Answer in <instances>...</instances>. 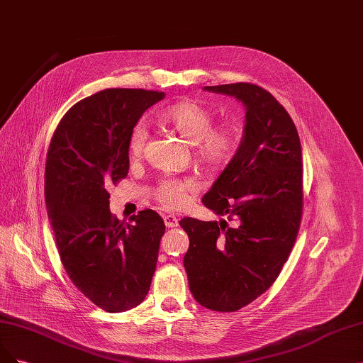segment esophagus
Segmentation results:
<instances>
[{"label":"esophagus","mask_w":363,"mask_h":363,"mask_svg":"<svg viewBox=\"0 0 363 363\" xmlns=\"http://www.w3.org/2000/svg\"><path fill=\"white\" fill-rule=\"evenodd\" d=\"M164 222H165V225H167L168 228H176L177 225H179V219L174 216V215H167L164 218Z\"/></svg>","instance_id":"1"}]
</instances>
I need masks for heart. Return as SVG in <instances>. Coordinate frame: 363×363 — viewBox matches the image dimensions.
Returning a JSON list of instances; mask_svg holds the SVG:
<instances>
[{
	"mask_svg": "<svg viewBox=\"0 0 363 363\" xmlns=\"http://www.w3.org/2000/svg\"><path fill=\"white\" fill-rule=\"evenodd\" d=\"M160 118L179 132L182 138L195 145V155L204 164L220 165L230 159L235 145L234 132L230 128H213L215 117L206 106L196 102H180L167 108ZM147 136L145 124H135L129 136L130 155L143 153ZM195 191L196 183L191 179H167L160 183L159 199L167 208H182Z\"/></svg>",
	"mask_w": 363,
	"mask_h": 363,
	"instance_id": "1",
	"label": "heart"
}]
</instances>
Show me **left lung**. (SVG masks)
Segmentation results:
<instances>
[{
	"instance_id": "obj_1",
	"label": "left lung",
	"mask_w": 363,
	"mask_h": 363,
	"mask_svg": "<svg viewBox=\"0 0 363 363\" xmlns=\"http://www.w3.org/2000/svg\"><path fill=\"white\" fill-rule=\"evenodd\" d=\"M243 104L245 129L235 155L203 204L234 220L183 218L189 235L183 264L195 301L234 312L270 289L301 227L302 147L291 117L269 91L247 82L204 86Z\"/></svg>"
}]
</instances>
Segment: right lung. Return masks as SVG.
Segmentation results:
<instances>
[{"label": "right lung", "instance_id": "obj_1", "mask_svg": "<svg viewBox=\"0 0 363 363\" xmlns=\"http://www.w3.org/2000/svg\"><path fill=\"white\" fill-rule=\"evenodd\" d=\"M164 97L99 91L66 112L49 144L45 199L61 262L74 286L106 312L138 306L156 270L164 219L143 210L132 223L118 220L106 189L128 176L130 132Z\"/></svg>", "mask_w": 363, "mask_h": 363}]
</instances>
